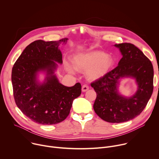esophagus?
Listing matches in <instances>:
<instances>
[{
  "mask_svg": "<svg viewBox=\"0 0 159 159\" xmlns=\"http://www.w3.org/2000/svg\"><path fill=\"white\" fill-rule=\"evenodd\" d=\"M89 86H88V85H86V84H84V85H83V86H82V92H84L87 91V90H89Z\"/></svg>",
  "mask_w": 159,
  "mask_h": 159,
  "instance_id": "esophagus-1",
  "label": "esophagus"
}]
</instances>
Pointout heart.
Instances as JSON below:
<instances>
[{
	"label": "heart",
	"instance_id": "1",
	"mask_svg": "<svg viewBox=\"0 0 159 159\" xmlns=\"http://www.w3.org/2000/svg\"><path fill=\"white\" fill-rule=\"evenodd\" d=\"M74 68L79 71H86L89 80H95L106 74L113 64L112 58L102 51H91L81 53L75 56L72 59ZM67 68L70 73L74 69L68 63Z\"/></svg>",
	"mask_w": 159,
	"mask_h": 159
}]
</instances>
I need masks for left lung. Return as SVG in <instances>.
<instances>
[{"instance_id": "1", "label": "left lung", "mask_w": 159, "mask_h": 159, "mask_svg": "<svg viewBox=\"0 0 159 159\" xmlns=\"http://www.w3.org/2000/svg\"><path fill=\"white\" fill-rule=\"evenodd\" d=\"M122 57L118 66L91 83L97 93L93 104L95 113L103 120L124 122L139 115L150 98L153 90V69L142 51L129 43L116 44ZM134 78L137 92L131 98L120 96L117 89L122 77Z\"/></svg>"}]
</instances>
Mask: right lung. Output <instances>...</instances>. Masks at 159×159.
<instances>
[{
  "instance_id": "obj_1",
  "label": "right lung",
  "mask_w": 159,
  "mask_h": 159,
  "mask_svg": "<svg viewBox=\"0 0 159 159\" xmlns=\"http://www.w3.org/2000/svg\"><path fill=\"white\" fill-rule=\"evenodd\" d=\"M58 41L36 40L28 45L14 63L11 80L15 102L21 111L34 122L43 125H55L69 114L73 100L81 93V85L71 87L59 82L55 70L62 63ZM46 73L44 81L37 80L39 72Z\"/></svg>"
}]
</instances>
